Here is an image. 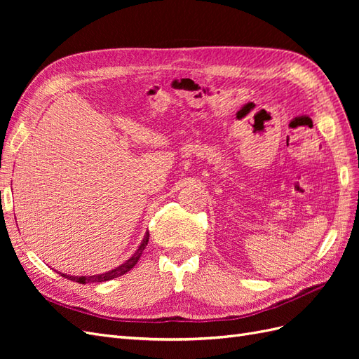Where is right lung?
I'll list each match as a JSON object with an SVG mask.
<instances>
[{
	"label": "right lung",
	"mask_w": 359,
	"mask_h": 359,
	"mask_svg": "<svg viewBox=\"0 0 359 359\" xmlns=\"http://www.w3.org/2000/svg\"><path fill=\"white\" fill-rule=\"evenodd\" d=\"M148 241H149V233L147 232V235H145V238H144V241H142V244L139 245V248L136 250V253H135L132 257H130L128 260H126V262H124L123 265L116 266V268L112 269V271H107V273H104V274L82 276V277L67 276V274H62V273H60V274H61L62 277H66V278H69V280H72V281H76V283H81V285H86V283H102V281H107V280L116 278V277H119V276H123V274L128 273V271L132 269V268L137 264V260H139L140 255H142V252L145 250Z\"/></svg>",
	"instance_id": "obj_1"
}]
</instances>
